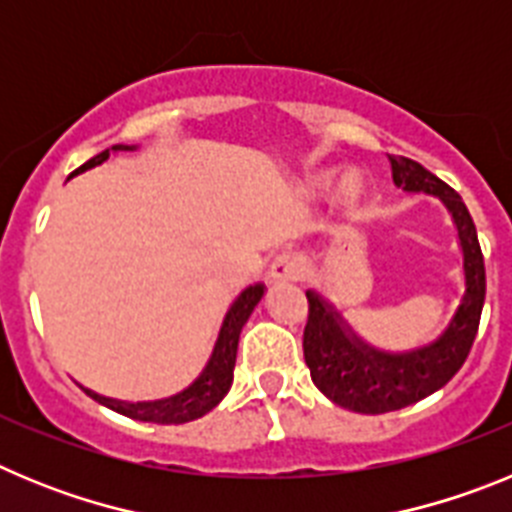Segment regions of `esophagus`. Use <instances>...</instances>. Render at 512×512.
<instances>
[{
  "label": "esophagus",
  "mask_w": 512,
  "mask_h": 512,
  "mask_svg": "<svg viewBox=\"0 0 512 512\" xmlns=\"http://www.w3.org/2000/svg\"><path fill=\"white\" fill-rule=\"evenodd\" d=\"M302 277V259L297 253H279L269 264V282H297Z\"/></svg>",
  "instance_id": "1"
}]
</instances>
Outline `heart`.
Wrapping results in <instances>:
<instances>
[{
    "label": "heart",
    "mask_w": 512,
    "mask_h": 512,
    "mask_svg": "<svg viewBox=\"0 0 512 512\" xmlns=\"http://www.w3.org/2000/svg\"><path fill=\"white\" fill-rule=\"evenodd\" d=\"M320 184V179H318ZM359 194H361V184L356 182L354 176H346L341 182V189H338V202H341L346 210H354L356 202H359Z\"/></svg>",
    "instance_id": "heart-1"
}]
</instances>
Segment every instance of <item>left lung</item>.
<instances>
[{"mask_svg": "<svg viewBox=\"0 0 512 512\" xmlns=\"http://www.w3.org/2000/svg\"><path fill=\"white\" fill-rule=\"evenodd\" d=\"M390 164L397 187L405 192L436 194L449 207L459 230L467 289L449 328L428 346L405 354H390L369 346L348 328L336 307L312 289L305 292L310 312H307L302 348H305V364L310 366L312 382L328 400L364 415L408 408L441 390L467 361L485 305V259L467 205L449 184L441 182L413 158L390 156Z\"/></svg>", "mask_w": 512, "mask_h": 512, "instance_id": "obj_1", "label": "left lung"}]
</instances>
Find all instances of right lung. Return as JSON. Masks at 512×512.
Wrapping results in <instances>:
<instances>
[{
	"label": "right lung",
	"mask_w": 512,
	"mask_h": 512,
	"mask_svg": "<svg viewBox=\"0 0 512 512\" xmlns=\"http://www.w3.org/2000/svg\"><path fill=\"white\" fill-rule=\"evenodd\" d=\"M112 151H133L130 146H112ZM110 158V148L102 153H97L94 158H89L87 164L79 166V171H87L92 166H99L102 161ZM261 297H264V284H251L235 297L233 305L225 312L223 325H220V333H217L215 348H212L210 359H207L205 369L187 390L176 392V395L164 397V400L153 402H122L112 400V397L97 395L92 390H84L92 400H97L104 408L115 410L120 415H128L133 420H143V423H158V425H179L189 423V420H197L202 415L210 413L217 402L228 395L230 384H233V369H235V354H238V338H241V330L246 325V320L251 318L253 307L259 305Z\"/></svg>",
	"instance_id": "1"
}]
</instances>
